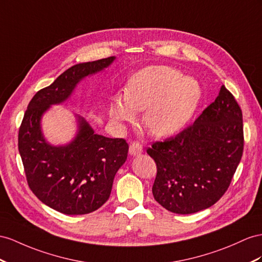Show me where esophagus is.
<instances>
[{
    "mask_svg": "<svg viewBox=\"0 0 262 262\" xmlns=\"http://www.w3.org/2000/svg\"><path fill=\"white\" fill-rule=\"evenodd\" d=\"M143 152V146L135 142L129 146V154L132 156H139Z\"/></svg>",
    "mask_w": 262,
    "mask_h": 262,
    "instance_id": "obj_1",
    "label": "esophagus"
}]
</instances>
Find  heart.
<instances>
[{
    "instance_id": "1",
    "label": "heart",
    "mask_w": 262,
    "mask_h": 262,
    "mask_svg": "<svg viewBox=\"0 0 262 262\" xmlns=\"http://www.w3.org/2000/svg\"><path fill=\"white\" fill-rule=\"evenodd\" d=\"M203 98L198 80L171 66L155 65L130 77L125 92L112 97L111 115L116 122H132L145 111L144 125L157 137L182 130L195 115Z\"/></svg>"
}]
</instances>
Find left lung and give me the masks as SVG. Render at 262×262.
Listing matches in <instances>:
<instances>
[{"mask_svg": "<svg viewBox=\"0 0 262 262\" xmlns=\"http://www.w3.org/2000/svg\"><path fill=\"white\" fill-rule=\"evenodd\" d=\"M243 150V113L223 85L191 126L147 149L157 165L154 198L175 213L207 209L228 189Z\"/></svg>", "mask_w": 262, "mask_h": 262, "instance_id": "8db88e82", "label": "left lung"}]
</instances>
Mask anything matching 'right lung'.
I'll return each mask as SVG.
<instances>
[{
    "label": "right lung",
    "instance_id": "add662e5",
    "mask_svg": "<svg viewBox=\"0 0 262 262\" xmlns=\"http://www.w3.org/2000/svg\"><path fill=\"white\" fill-rule=\"evenodd\" d=\"M115 58L66 70L35 94L19 127L18 151L31 190L43 204L65 214L90 213L108 200L114 177L127 159L128 144L123 138L95 134L84 117L75 115V137L65 145H53L44 136L42 118L51 106L66 102L80 80L104 71Z\"/></svg>",
    "mask_w": 262,
    "mask_h": 262
}]
</instances>
